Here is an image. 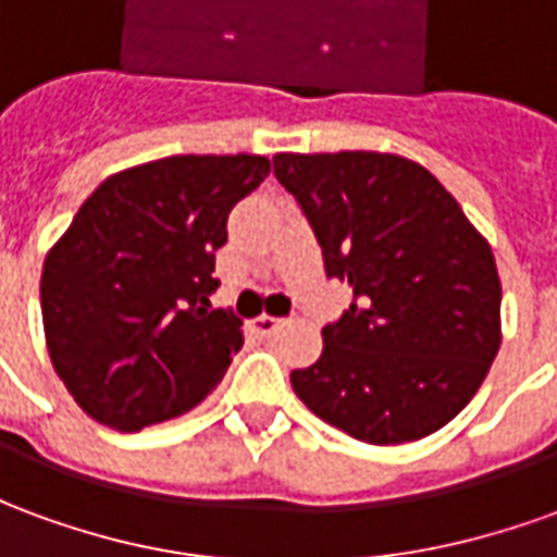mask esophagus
<instances>
[{
  "label": "esophagus",
  "mask_w": 557,
  "mask_h": 557,
  "mask_svg": "<svg viewBox=\"0 0 557 557\" xmlns=\"http://www.w3.org/2000/svg\"><path fill=\"white\" fill-rule=\"evenodd\" d=\"M277 327H283V319H277V315H256L253 322H250V331H253L256 337H271Z\"/></svg>",
  "instance_id": "obj_1"
}]
</instances>
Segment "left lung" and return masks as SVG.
Listing matches in <instances>:
<instances>
[{"label":"left lung","mask_w":557,"mask_h":557,"mask_svg":"<svg viewBox=\"0 0 557 557\" xmlns=\"http://www.w3.org/2000/svg\"><path fill=\"white\" fill-rule=\"evenodd\" d=\"M355 301L322 327V358L292 370L315 418L370 444L418 442L466 409L502 346L490 244L420 163L379 151L274 154Z\"/></svg>","instance_id":"left-lung-1"}]
</instances>
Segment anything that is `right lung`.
<instances>
[{"label":"right lung","mask_w":557,"mask_h":557,"mask_svg":"<svg viewBox=\"0 0 557 557\" xmlns=\"http://www.w3.org/2000/svg\"><path fill=\"white\" fill-rule=\"evenodd\" d=\"M271 172L259 154H175L110 175L44 259L47 349L77 406L137 432L218 387L242 319L208 310L235 202Z\"/></svg>","instance_id":"obj_1"}]
</instances>
